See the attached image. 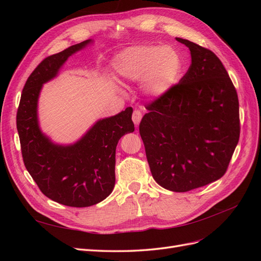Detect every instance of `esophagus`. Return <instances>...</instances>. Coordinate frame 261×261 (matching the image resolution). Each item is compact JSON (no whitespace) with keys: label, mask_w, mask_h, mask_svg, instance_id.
Wrapping results in <instances>:
<instances>
[{"label":"esophagus","mask_w":261,"mask_h":261,"mask_svg":"<svg viewBox=\"0 0 261 261\" xmlns=\"http://www.w3.org/2000/svg\"><path fill=\"white\" fill-rule=\"evenodd\" d=\"M141 117H143V115H141L140 110H138V109L134 110L133 115H132V120H133L134 124H135L136 126H138L139 123H140V121H141Z\"/></svg>","instance_id":"esophagus-1"}]
</instances>
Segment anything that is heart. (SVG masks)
<instances>
[{"label": "heart", "instance_id": "1", "mask_svg": "<svg viewBox=\"0 0 261 261\" xmlns=\"http://www.w3.org/2000/svg\"><path fill=\"white\" fill-rule=\"evenodd\" d=\"M118 75L128 81H141V88L150 97L159 98L178 81L183 61L168 45H136L122 51L115 59Z\"/></svg>", "mask_w": 261, "mask_h": 261}]
</instances>
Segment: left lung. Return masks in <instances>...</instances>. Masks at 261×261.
<instances>
[{"mask_svg":"<svg viewBox=\"0 0 261 261\" xmlns=\"http://www.w3.org/2000/svg\"><path fill=\"white\" fill-rule=\"evenodd\" d=\"M176 40L191 51L192 64L178 84L147 105L139 133L154 180L184 193L224 175L241 126L238 92L219 58Z\"/></svg>","mask_w":261,"mask_h":261,"instance_id":"8db88e82","label":"left lung"}]
</instances>
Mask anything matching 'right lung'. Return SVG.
<instances>
[{"label":"right lung","instance_id":"add662e5","mask_svg":"<svg viewBox=\"0 0 261 261\" xmlns=\"http://www.w3.org/2000/svg\"><path fill=\"white\" fill-rule=\"evenodd\" d=\"M91 42L89 39L45 58L23 86L16 116L22 160L29 174L48 198L77 208L93 206L112 193L117 143L135 129L128 107L99 120L73 145L54 144L41 132L37 108L42 85L58 75L70 55Z\"/></svg>","mask_w":261,"mask_h":261}]
</instances>
